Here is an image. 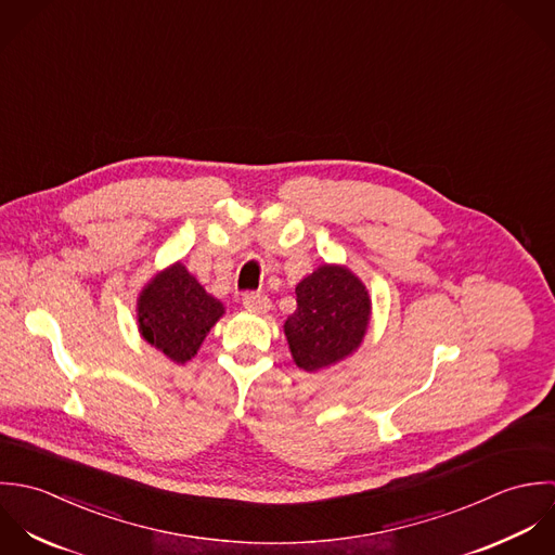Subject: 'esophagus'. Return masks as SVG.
Returning <instances> with one entry per match:
<instances>
[{
	"mask_svg": "<svg viewBox=\"0 0 555 555\" xmlns=\"http://www.w3.org/2000/svg\"><path fill=\"white\" fill-rule=\"evenodd\" d=\"M242 305H244L248 311H255V313H266V311H270V298L263 296V294H259V292H248V294H244Z\"/></svg>",
	"mask_w": 555,
	"mask_h": 555,
	"instance_id": "esophagus-1",
	"label": "esophagus"
}]
</instances>
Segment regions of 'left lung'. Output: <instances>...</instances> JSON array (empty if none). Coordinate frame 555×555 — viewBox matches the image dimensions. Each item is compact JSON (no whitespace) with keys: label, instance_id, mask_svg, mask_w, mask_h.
I'll use <instances>...</instances> for the list:
<instances>
[{"label":"left lung","instance_id":"obj_1","mask_svg":"<svg viewBox=\"0 0 555 555\" xmlns=\"http://www.w3.org/2000/svg\"><path fill=\"white\" fill-rule=\"evenodd\" d=\"M298 309L283 331L294 362L313 373L351 356L369 328L371 298L345 266H320L296 285Z\"/></svg>","mask_w":555,"mask_h":555}]
</instances>
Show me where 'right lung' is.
<instances>
[{"instance_id": "1", "label": "right lung", "mask_w": 555, "mask_h": 555, "mask_svg": "<svg viewBox=\"0 0 555 555\" xmlns=\"http://www.w3.org/2000/svg\"><path fill=\"white\" fill-rule=\"evenodd\" d=\"M222 313L221 302L180 261L158 272L137 300L139 333L176 364L197 353Z\"/></svg>"}]
</instances>
